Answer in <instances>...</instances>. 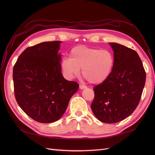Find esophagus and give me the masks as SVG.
<instances>
[{"instance_id":"34e87169","label":"esophagus","mask_w":155,"mask_h":155,"mask_svg":"<svg viewBox=\"0 0 155 155\" xmlns=\"http://www.w3.org/2000/svg\"><path fill=\"white\" fill-rule=\"evenodd\" d=\"M87 87L85 85H79V88L80 89H85Z\"/></svg>"}]
</instances>
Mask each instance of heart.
Wrapping results in <instances>:
<instances>
[{"label": "heart", "instance_id": "heart-1", "mask_svg": "<svg viewBox=\"0 0 155 155\" xmlns=\"http://www.w3.org/2000/svg\"><path fill=\"white\" fill-rule=\"evenodd\" d=\"M114 56L110 51L78 46L70 52V58L61 61L63 74L68 79L77 76L82 68V75L91 84L106 81L114 67Z\"/></svg>", "mask_w": 155, "mask_h": 155}]
</instances>
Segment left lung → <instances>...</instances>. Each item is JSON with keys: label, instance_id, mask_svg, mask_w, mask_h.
Listing matches in <instances>:
<instances>
[{"label": "left lung", "instance_id": "left-lung-1", "mask_svg": "<svg viewBox=\"0 0 155 155\" xmlns=\"http://www.w3.org/2000/svg\"><path fill=\"white\" fill-rule=\"evenodd\" d=\"M109 44L114 51V67L106 81L93 88L91 109L102 122L114 124L129 117L138 105L146 74L137 51Z\"/></svg>", "mask_w": 155, "mask_h": 155}]
</instances>
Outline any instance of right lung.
Here are the masks:
<instances>
[{"label": "right lung", "mask_w": 155, "mask_h": 155, "mask_svg": "<svg viewBox=\"0 0 155 155\" xmlns=\"http://www.w3.org/2000/svg\"><path fill=\"white\" fill-rule=\"evenodd\" d=\"M61 43L44 42L27 48L13 67L17 104L28 116L40 123L60 119L79 88L77 82L63 76L61 56L58 54Z\"/></svg>", "instance_id": "obj_1"}]
</instances>
